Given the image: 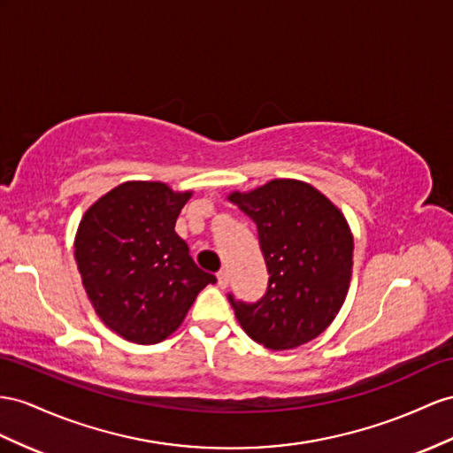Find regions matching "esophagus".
<instances>
[{"instance_id": "obj_1", "label": "esophagus", "mask_w": 453, "mask_h": 453, "mask_svg": "<svg viewBox=\"0 0 453 453\" xmlns=\"http://www.w3.org/2000/svg\"><path fill=\"white\" fill-rule=\"evenodd\" d=\"M229 285V275L226 270H219L218 272V287L219 288H226Z\"/></svg>"}]
</instances>
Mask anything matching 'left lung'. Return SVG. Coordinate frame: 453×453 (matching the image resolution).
I'll use <instances>...</instances> for the list:
<instances>
[{"mask_svg":"<svg viewBox=\"0 0 453 453\" xmlns=\"http://www.w3.org/2000/svg\"><path fill=\"white\" fill-rule=\"evenodd\" d=\"M258 229L268 288L257 303L227 295L241 327L270 350H293L326 331L344 303L354 241L341 211L308 183L273 180L231 193Z\"/></svg>","mask_w":453,"mask_h":453,"instance_id":"left-lung-1","label":"left lung"}]
</instances>
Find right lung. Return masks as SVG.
<instances>
[{
    "mask_svg": "<svg viewBox=\"0 0 453 453\" xmlns=\"http://www.w3.org/2000/svg\"><path fill=\"white\" fill-rule=\"evenodd\" d=\"M189 196L158 181H127L80 222L74 258L82 285L101 321L126 341H165L196 295L216 283L173 229Z\"/></svg>",
    "mask_w": 453,
    "mask_h": 453,
    "instance_id": "add662e5",
    "label": "right lung"
}]
</instances>
